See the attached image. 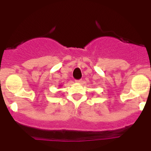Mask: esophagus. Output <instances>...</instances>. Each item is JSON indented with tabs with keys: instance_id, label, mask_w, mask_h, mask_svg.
Listing matches in <instances>:
<instances>
[{
	"instance_id": "obj_1",
	"label": "esophagus",
	"mask_w": 151,
	"mask_h": 151,
	"mask_svg": "<svg viewBox=\"0 0 151 151\" xmlns=\"http://www.w3.org/2000/svg\"><path fill=\"white\" fill-rule=\"evenodd\" d=\"M76 82H78V83H80V82H82V79H77V80H76Z\"/></svg>"
}]
</instances>
